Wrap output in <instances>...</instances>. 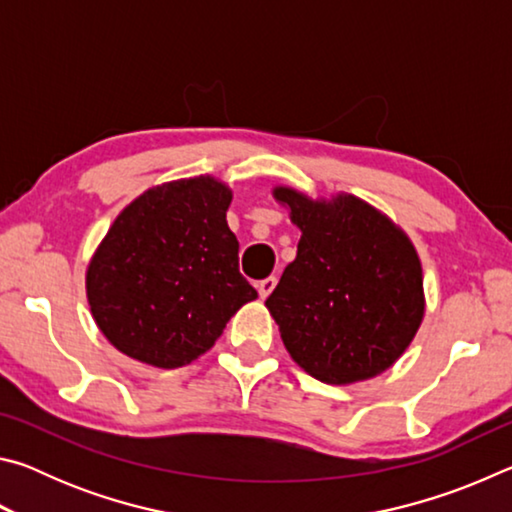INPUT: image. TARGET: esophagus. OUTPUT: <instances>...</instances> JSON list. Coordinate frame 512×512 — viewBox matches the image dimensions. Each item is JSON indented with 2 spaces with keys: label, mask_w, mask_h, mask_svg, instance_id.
<instances>
[{
  "label": "esophagus",
  "mask_w": 512,
  "mask_h": 512,
  "mask_svg": "<svg viewBox=\"0 0 512 512\" xmlns=\"http://www.w3.org/2000/svg\"><path fill=\"white\" fill-rule=\"evenodd\" d=\"M275 284H277V277H275V275H268V277H264V280H259V282H257L259 296H262V298L271 296V291L275 289Z\"/></svg>",
  "instance_id": "esophagus-1"
}]
</instances>
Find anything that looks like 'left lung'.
Masks as SVG:
<instances>
[{
    "instance_id": "1",
    "label": "left lung",
    "mask_w": 512,
    "mask_h": 512,
    "mask_svg": "<svg viewBox=\"0 0 512 512\" xmlns=\"http://www.w3.org/2000/svg\"><path fill=\"white\" fill-rule=\"evenodd\" d=\"M302 230L298 255L266 298L282 341L311 377L352 384L384 372L422 323V268L411 241L354 196L314 203L275 189Z\"/></svg>"
}]
</instances>
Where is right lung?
<instances>
[{
    "mask_svg": "<svg viewBox=\"0 0 512 512\" xmlns=\"http://www.w3.org/2000/svg\"><path fill=\"white\" fill-rule=\"evenodd\" d=\"M230 201L228 187L198 176L149 189L117 216L90 262L88 300L119 352L180 368L257 298L239 273Z\"/></svg>",
    "mask_w": 512,
    "mask_h": 512,
    "instance_id": "obj_1",
    "label": "right lung"
}]
</instances>
